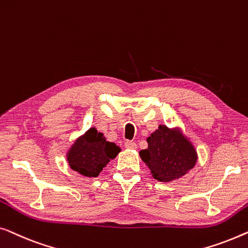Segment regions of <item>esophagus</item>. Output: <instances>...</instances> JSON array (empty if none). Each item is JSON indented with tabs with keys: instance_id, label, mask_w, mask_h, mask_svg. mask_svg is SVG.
<instances>
[{
	"instance_id": "1",
	"label": "esophagus",
	"mask_w": 248,
	"mask_h": 248,
	"mask_svg": "<svg viewBox=\"0 0 248 248\" xmlns=\"http://www.w3.org/2000/svg\"><path fill=\"white\" fill-rule=\"evenodd\" d=\"M124 146H125V148H128V149H136V148H137V144H136L135 141H130V140L125 141Z\"/></svg>"
}]
</instances>
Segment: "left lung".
<instances>
[{
  "mask_svg": "<svg viewBox=\"0 0 248 248\" xmlns=\"http://www.w3.org/2000/svg\"><path fill=\"white\" fill-rule=\"evenodd\" d=\"M148 148L139 152L153 177L159 182H170L186 174L197 163L192 144L177 130L159 124L147 138Z\"/></svg>",
  "mask_w": 248,
  "mask_h": 248,
  "instance_id": "left-lung-1",
  "label": "left lung"
}]
</instances>
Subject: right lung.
Wrapping results in <instances>:
<instances>
[{
  "label": "right lung",
  "instance_id": "right-lung-1",
  "mask_svg": "<svg viewBox=\"0 0 248 248\" xmlns=\"http://www.w3.org/2000/svg\"><path fill=\"white\" fill-rule=\"evenodd\" d=\"M120 148L106 140L102 132L91 128L74 142L67 154L72 170L88 177H96L110 159H113Z\"/></svg>",
  "mask_w": 248,
  "mask_h": 248
}]
</instances>
